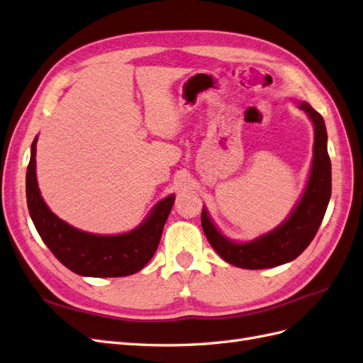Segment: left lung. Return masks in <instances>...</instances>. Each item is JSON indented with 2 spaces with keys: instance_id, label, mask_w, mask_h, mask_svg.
Returning a JSON list of instances; mask_svg holds the SVG:
<instances>
[{
  "instance_id": "1",
  "label": "left lung",
  "mask_w": 363,
  "mask_h": 363,
  "mask_svg": "<svg viewBox=\"0 0 363 363\" xmlns=\"http://www.w3.org/2000/svg\"><path fill=\"white\" fill-rule=\"evenodd\" d=\"M315 126L313 161L301 201L289 219L258 239L235 243L223 237L202 210V230L214 251L225 262L243 269H267L292 262L313 240L324 219L331 196V162L327 152V129L323 116L306 101H298Z\"/></svg>"
}]
</instances>
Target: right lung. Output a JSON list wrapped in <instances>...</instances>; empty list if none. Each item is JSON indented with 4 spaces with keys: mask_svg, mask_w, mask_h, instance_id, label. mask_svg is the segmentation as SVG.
Wrapping results in <instances>:
<instances>
[{
    "mask_svg": "<svg viewBox=\"0 0 363 363\" xmlns=\"http://www.w3.org/2000/svg\"><path fill=\"white\" fill-rule=\"evenodd\" d=\"M36 141L26 176L30 217L40 239L69 271L84 277H126L146 266L161 240L162 228L172 211L174 196L157 203L149 217L135 230L120 235H96L72 228L51 213L38 189Z\"/></svg>",
    "mask_w": 363,
    "mask_h": 363,
    "instance_id": "1",
    "label": "right lung"
}]
</instances>
